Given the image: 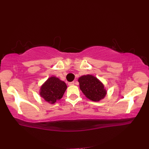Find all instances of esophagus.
Returning a JSON list of instances; mask_svg holds the SVG:
<instances>
[{
  "instance_id": "esophagus-1",
  "label": "esophagus",
  "mask_w": 149,
  "mask_h": 149,
  "mask_svg": "<svg viewBox=\"0 0 149 149\" xmlns=\"http://www.w3.org/2000/svg\"><path fill=\"white\" fill-rule=\"evenodd\" d=\"M69 86H73L74 85V82H69L68 83Z\"/></svg>"
}]
</instances>
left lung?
Returning a JSON list of instances; mask_svg holds the SVG:
<instances>
[{"label": "left lung", "mask_w": 149, "mask_h": 149, "mask_svg": "<svg viewBox=\"0 0 149 149\" xmlns=\"http://www.w3.org/2000/svg\"><path fill=\"white\" fill-rule=\"evenodd\" d=\"M78 82L81 91L89 100L98 102L106 96V90L103 84L94 76H82L78 78Z\"/></svg>", "instance_id": "left-lung-1"}]
</instances>
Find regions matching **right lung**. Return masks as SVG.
Segmentation results:
<instances>
[{"mask_svg": "<svg viewBox=\"0 0 149 149\" xmlns=\"http://www.w3.org/2000/svg\"><path fill=\"white\" fill-rule=\"evenodd\" d=\"M67 88L63 81L56 77H51L41 86L40 94L47 102L54 104L62 98Z\"/></svg>", "mask_w": 149, "mask_h": 149, "instance_id": "obj_1", "label": "right lung"}]
</instances>
